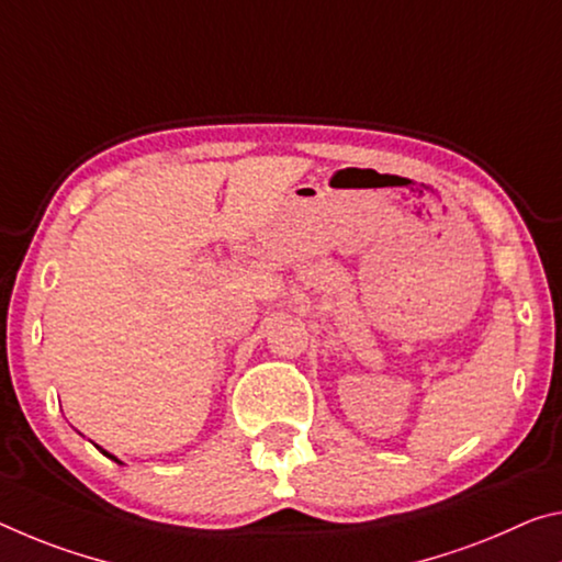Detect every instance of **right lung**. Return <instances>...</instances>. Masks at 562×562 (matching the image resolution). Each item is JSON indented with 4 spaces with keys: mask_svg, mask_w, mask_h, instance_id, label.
Returning <instances> with one entry per match:
<instances>
[{
    "mask_svg": "<svg viewBox=\"0 0 562 562\" xmlns=\"http://www.w3.org/2000/svg\"><path fill=\"white\" fill-rule=\"evenodd\" d=\"M97 448H100V445H97ZM100 452H102V456H106V458H110V460H114V462H120V465H122V460H120V458H114V456H110V452H106V450H102V448H100Z\"/></svg>",
    "mask_w": 562,
    "mask_h": 562,
    "instance_id": "1",
    "label": "right lung"
}]
</instances>
